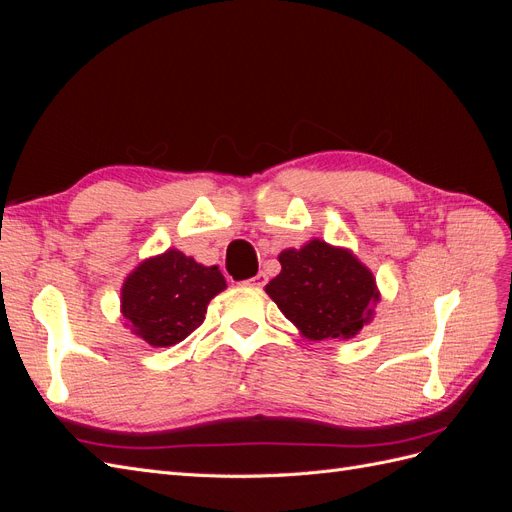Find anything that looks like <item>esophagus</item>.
Segmentation results:
<instances>
[{
	"label": "esophagus",
	"mask_w": 512,
	"mask_h": 512,
	"mask_svg": "<svg viewBox=\"0 0 512 512\" xmlns=\"http://www.w3.org/2000/svg\"><path fill=\"white\" fill-rule=\"evenodd\" d=\"M267 280H269L267 273H265V271H258V273L252 277V280H247V284H250V286H256V288H262V286L267 284Z\"/></svg>",
	"instance_id": "1"
}]
</instances>
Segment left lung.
I'll return each instance as SVG.
<instances>
[{
  "label": "left lung",
  "mask_w": 512,
  "mask_h": 512,
  "mask_svg": "<svg viewBox=\"0 0 512 512\" xmlns=\"http://www.w3.org/2000/svg\"><path fill=\"white\" fill-rule=\"evenodd\" d=\"M280 265L265 290L303 337L350 339L374 316L376 277L350 250L312 239L284 250Z\"/></svg>",
  "instance_id": "1"
}]
</instances>
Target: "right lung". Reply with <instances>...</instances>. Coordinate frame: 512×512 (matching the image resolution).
<instances>
[{"label":"right lung","mask_w":512,"mask_h":512,"mask_svg":"<svg viewBox=\"0 0 512 512\" xmlns=\"http://www.w3.org/2000/svg\"><path fill=\"white\" fill-rule=\"evenodd\" d=\"M224 288L218 267L198 265L179 250H166L143 260L126 277L121 314L149 346L168 348L203 324L209 301Z\"/></svg>","instance_id":"add662e5"}]
</instances>
